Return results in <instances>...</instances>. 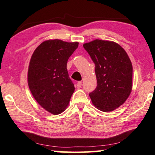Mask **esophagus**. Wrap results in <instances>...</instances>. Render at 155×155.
<instances>
[{
    "instance_id": "obj_1",
    "label": "esophagus",
    "mask_w": 155,
    "mask_h": 155,
    "mask_svg": "<svg viewBox=\"0 0 155 155\" xmlns=\"http://www.w3.org/2000/svg\"><path fill=\"white\" fill-rule=\"evenodd\" d=\"M81 87H82V82L79 81L77 83V87L78 88H81Z\"/></svg>"
}]
</instances>
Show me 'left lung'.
I'll use <instances>...</instances> for the list:
<instances>
[{
    "label": "left lung",
    "instance_id": "1",
    "mask_svg": "<svg viewBox=\"0 0 155 155\" xmlns=\"http://www.w3.org/2000/svg\"><path fill=\"white\" fill-rule=\"evenodd\" d=\"M83 47L95 65L97 85L89 94L92 104L101 111H112L126 101L132 91L131 61L114 42L95 40Z\"/></svg>",
    "mask_w": 155,
    "mask_h": 155
}]
</instances>
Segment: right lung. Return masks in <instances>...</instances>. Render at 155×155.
Listing matches in <instances>:
<instances>
[{"mask_svg":"<svg viewBox=\"0 0 155 155\" xmlns=\"http://www.w3.org/2000/svg\"><path fill=\"white\" fill-rule=\"evenodd\" d=\"M78 47L77 42L46 41L31 57L28 73L30 90L38 104L53 114L65 110L75 90L67 63Z\"/></svg>","mask_w":155,"mask_h":155,"instance_id":"right-lung-1","label":"right lung"}]
</instances>
